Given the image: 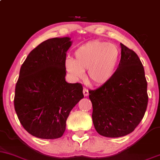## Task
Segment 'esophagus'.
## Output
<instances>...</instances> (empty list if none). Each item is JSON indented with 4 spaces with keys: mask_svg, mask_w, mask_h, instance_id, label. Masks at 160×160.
Wrapping results in <instances>:
<instances>
[{
    "mask_svg": "<svg viewBox=\"0 0 160 160\" xmlns=\"http://www.w3.org/2000/svg\"><path fill=\"white\" fill-rule=\"evenodd\" d=\"M82 92H83L84 96H88V95H89V90H88L87 88L84 87V88H83V90H82Z\"/></svg>",
    "mask_w": 160,
    "mask_h": 160,
    "instance_id": "esophagus-1",
    "label": "esophagus"
}]
</instances>
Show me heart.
Masks as SVG:
<instances>
[{"label":"heart","instance_id":"b5f03b06","mask_svg":"<svg viewBox=\"0 0 160 160\" xmlns=\"http://www.w3.org/2000/svg\"><path fill=\"white\" fill-rule=\"evenodd\" d=\"M121 51L117 45L103 40H93L79 47L74 52V60L67 58L65 68L75 80L87 78L94 85L109 81L118 68Z\"/></svg>","mask_w":160,"mask_h":160}]
</instances>
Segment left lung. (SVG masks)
Here are the masks:
<instances>
[{"label":"left lung","instance_id":"8db88e82","mask_svg":"<svg viewBox=\"0 0 160 160\" xmlns=\"http://www.w3.org/2000/svg\"><path fill=\"white\" fill-rule=\"evenodd\" d=\"M118 68L109 81L89 90L92 121L99 135L119 138L132 132L148 107V82L140 58L122 43Z\"/></svg>","mask_w":160,"mask_h":160}]
</instances>
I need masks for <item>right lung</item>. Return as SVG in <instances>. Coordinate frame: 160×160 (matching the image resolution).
<instances>
[{
    "label": "right lung",
    "instance_id": "obj_1",
    "mask_svg": "<svg viewBox=\"0 0 160 160\" xmlns=\"http://www.w3.org/2000/svg\"><path fill=\"white\" fill-rule=\"evenodd\" d=\"M70 40L65 37L42 42L29 53L20 68L14 108L20 123L34 137H62L70 112L84 97L81 84L65 81Z\"/></svg>",
    "mask_w": 160,
    "mask_h": 160
}]
</instances>
